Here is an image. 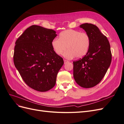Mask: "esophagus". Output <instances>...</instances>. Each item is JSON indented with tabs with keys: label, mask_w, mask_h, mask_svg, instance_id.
I'll return each instance as SVG.
<instances>
[{
	"label": "esophagus",
	"mask_w": 124,
	"mask_h": 124,
	"mask_svg": "<svg viewBox=\"0 0 124 124\" xmlns=\"http://www.w3.org/2000/svg\"><path fill=\"white\" fill-rule=\"evenodd\" d=\"M63 61H64V63H67V62H69V61H67V60H66V59H64V60H63Z\"/></svg>",
	"instance_id": "esophagus-1"
}]
</instances>
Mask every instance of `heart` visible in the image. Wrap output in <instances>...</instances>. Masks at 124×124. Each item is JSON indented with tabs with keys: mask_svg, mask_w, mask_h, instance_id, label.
Listing matches in <instances>:
<instances>
[{
	"mask_svg": "<svg viewBox=\"0 0 124 124\" xmlns=\"http://www.w3.org/2000/svg\"><path fill=\"white\" fill-rule=\"evenodd\" d=\"M51 46L55 53L58 55L63 54L67 58L71 59L83 57L88 51L90 38L87 33L73 29H68L59 34V39L52 41Z\"/></svg>",
	"mask_w": 124,
	"mask_h": 124,
	"instance_id": "1",
	"label": "heart"
}]
</instances>
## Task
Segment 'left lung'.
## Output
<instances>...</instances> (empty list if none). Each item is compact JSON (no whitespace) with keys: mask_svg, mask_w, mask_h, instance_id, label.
<instances>
[{"mask_svg":"<svg viewBox=\"0 0 124 124\" xmlns=\"http://www.w3.org/2000/svg\"><path fill=\"white\" fill-rule=\"evenodd\" d=\"M90 38L87 53L82 58L74 61L73 77L83 88L94 87L106 74L112 61L110 43L99 28L92 24H81Z\"/></svg>","mask_w":124,"mask_h":124,"instance_id":"1","label":"left lung"}]
</instances>
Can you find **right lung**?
<instances>
[{
  "mask_svg": "<svg viewBox=\"0 0 124 124\" xmlns=\"http://www.w3.org/2000/svg\"><path fill=\"white\" fill-rule=\"evenodd\" d=\"M56 36L54 30L32 25L16 42L14 65L25 83L36 91L46 92L53 88L64 63L51 46Z\"/></svg>",
  "mask_w": 124,
  "mask_h": 124,
  "instance_id": "right-lung-1",
  "label": "right lung"
}]
</instances>
